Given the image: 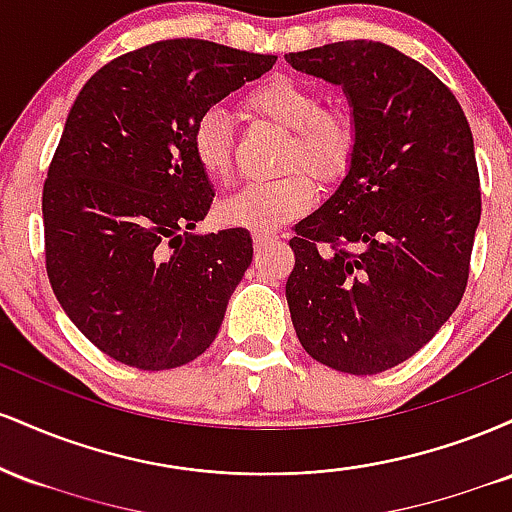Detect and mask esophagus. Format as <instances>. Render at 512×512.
Returning <instances> with one entry per match:
<instances>
[{"instance_id":"esophagus-1","label":"esophagus","mask_w":512,"mask_h":512,"mask_svg":"<svg viewBox=\"0 0 512 512\" xmlns=\"http://www.w3.org/2000/svg\"><path fill=\"white\" fill-rule=\"evenodd\" d=\"M252 243H255V248H264V245L276 243V236L274 233H255V236H252Z\"/></svg>"}]
</instances>
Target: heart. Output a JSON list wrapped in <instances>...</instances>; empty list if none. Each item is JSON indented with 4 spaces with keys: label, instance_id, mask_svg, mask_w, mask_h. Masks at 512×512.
<instances>
[{
    "label": "heart",
    "instance_id": "heart-1",
    "mask_svg": "<svg viewBox=\"0 0 512 512\" xmlns=\"http://www.w3.org/2000/svg\"><path fill=\"white\" fill-rule=\"evenodd\" d=\"M245 103L255 115L291 129L286 168L303 166L320 180L339 178L349 168L356 146L354 122L342 110L320 108L315 88L289 76H272L252 88ZM192 154L211 180H228L233 170V129L221 108L199 115L192 129ZM315 197L313 178L296 170L276 182L243 185L219 204V216L228 226L272 233L310 211Z\"/></svg>",
    "mask_w": 512,
    "mask_h": 512
}]
</instances>
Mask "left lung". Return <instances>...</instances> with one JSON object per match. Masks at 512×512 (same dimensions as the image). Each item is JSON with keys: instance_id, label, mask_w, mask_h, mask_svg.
Listing matches in <instances>:
<instances>
[{"instance_id": "8db88e82", "label": "left lung", "mask_w": 512, "mask_h": 512, "mask_svg": "<svg viewBox=\"0 0 512 512\" xmlns=\"http://www.w3.org/2000/svg\"><path fill=\"white\" fill-rule=\"evenodd\" d=\"M286 62L344 88L349 173L293 226L286 301L303 349L351 375L407 361L467 289L481 216L474 139L431 69L385 43L342 40Z\"/></svg>"}]
</instances>
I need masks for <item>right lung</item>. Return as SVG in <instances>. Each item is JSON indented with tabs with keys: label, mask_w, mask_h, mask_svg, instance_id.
<instances>
[{
	"label": "right lung",
	"mask_w": 512,
	"mask_h": 512,
	"mask_svg": "<svg viewBox=\"0 0 512 512\" xmlns=\"http://www.w3.org/2000/svg\"><path fill=\"white\" fill-rule=\"evenodd\" d=\"M274 62L158 40L105 64L76 96L43 187L45 267L69 320L115 361L178 368L214 342L252 238L192 233L214 202L192 129Z\"/></svg>",
	"instance_id": "obj_1"
}]
</instances>
